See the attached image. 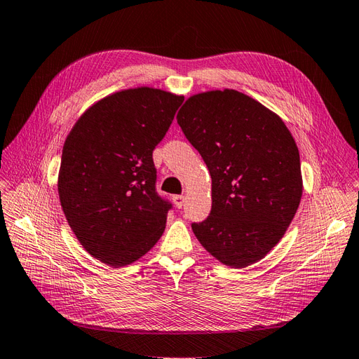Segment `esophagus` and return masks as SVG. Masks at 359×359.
<instances>
[{
	"mask_svg": "<svg viewBox=\"0 0 359 359\" xmlns=\"http://www.w3.org/2000/svg\"><path fill=\"white\" fill-rule=\"evenodd\" d=\"M172 201H173V203H175L177 208H182L184 203H186V196H184V195H173Z\"/></svg>",
	"mask_w": 359,
	"mask_h": 359,
	"instance_id": "34e87169",
	"label": "esophagus"
}]
</instances>
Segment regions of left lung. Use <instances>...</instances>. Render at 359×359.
<instances>
[{
	"instance_id": "1",
	"label": "left lung",
	"mask_w": 359,
	"mask_h": 359,
	"mask_svg": "<svg viewBox=\"0 0 359 359\" xmlns=\"http://www.w3.org/2000/svg\"><path fill=\"white\" fill-rule=\"evenodd\" d=\"M211 175L210 216L191 224L222 264L246 267L284 237L302 198L299 149L283 119L232 90L193 95L177 116Z\"/></svg>"
}]
</instances>
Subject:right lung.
<instances>
[{
    "mask_svg": "<svg viewBox=\"0 0 359 359\" xmlns=\"http://www.w3.org/2000/svg\"><path fill=\"white\" fill-rule=\"evenodd\" d=\"M184 96L152 87L95 102L67 134L59 198L89 254L111 267L134 263L157 243L172 203L158 196L152 151Z\"/></svg>",
    "mask_w": 359,
    "mask_h": 359,
    "instance_id": "right-lung-1",
    "label": "right lung"
}]
</instances>
